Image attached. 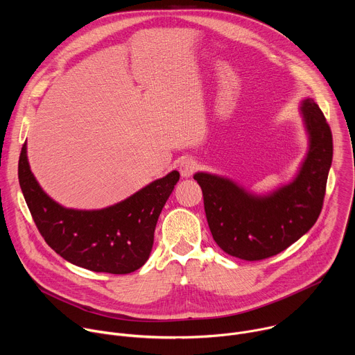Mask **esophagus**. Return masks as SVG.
Returning <instances> with one entry per match:
<instances>
[{"label":"esophagus","instance_id":"1","mask_svg":"<svg viewBox=\"0 0 355 355\" xmlns=\"http://www.w3.org/2000/svg\"><path fill=\"white\" fill-rule=\"evenodd\" d=\"M196 167H198L196 162H195L193 159H189V157H188V159H184V160L180 163V173H181L182 177L188 178V177H191V175L195 173Z\"/></svg>","mask_w":355,"mask_h":355}]
</instances>
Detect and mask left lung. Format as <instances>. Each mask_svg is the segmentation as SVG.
<instances>
[{"label":"left lung","mask_w":355,"mask_h":355,"mask_svg":"<svg viewBox=\"0 0 355 355\" xmlns=\"http://www.w3.org/2000/svg\"><path fill=\"white\" fill-rule=\"evenodd\" d=\"M302 115L311 136L309 153L295 181L272 195L256 198L226 178L193 175L214 240L227 254L245 261L277 256L316 223L333 159V136L312 98L303 101Z\"/></svg>","instance_id":"obj_1"}]
</instances>
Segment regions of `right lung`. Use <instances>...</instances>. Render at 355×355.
Masks as SVG:
<instances>
[{"mask_svg":"<svg viewBox=\"0 0 355 355\" xmlns=\"http://www.w3.org/2000/svg\"><path fill=\"white\" fill-rule=\"evenodd\" d=\"M18 178L33 222L58 254L95 272L129 274L148 259L155 229L180 173L173 171L119 204L101 211H74L50 199L36 182L24 143Z\"/></svg>","mask_w":355,"mask_h":355,"instance_id":"right-lung-1","label":"right lung"}]
</instances>
